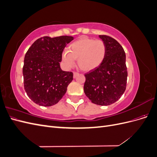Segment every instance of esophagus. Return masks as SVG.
Here are the masks:
<instances>
[{"label": "esophagus", "mask_w": 157, "mask_h": 157, "mask_svg": "<svg viewBox=\"0 0 157 157\" xmlns=\"http://www.w3.org/2000/svg\"><path fill=\"white\" fill-rule=\"evenodd\" d=\"M78 75V73H77V72H74V73H73V78H75L76 77H77Z\"/></svg>", "instance_id": "34e87169"}]
</instances>
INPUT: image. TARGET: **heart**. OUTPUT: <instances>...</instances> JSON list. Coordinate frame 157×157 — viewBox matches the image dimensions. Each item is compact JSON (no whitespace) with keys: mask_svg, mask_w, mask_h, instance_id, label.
<instances>
[{"mask_svg":"<svg viewBox=\"0 0 157 157\" xmlns=\"http://www.w3.org/2000/svg\"><path fill=\"white\" fill-rule=\"evenodd\" d=\"M107 47L101 40L82 36L73 42L62 54V61L67 69L73 67L75 59L79 68L85 72L97 69L105 58Z\"/></svg>","mask_w":157,"mask_h":157,"instance_id":"heart-1","label":"heart"}]
</instances>
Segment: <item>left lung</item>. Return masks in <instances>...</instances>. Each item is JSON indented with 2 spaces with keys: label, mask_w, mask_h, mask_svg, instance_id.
Segmentation results:
<instances>
[{
  "label": "left lung",
  "mask_w": 157,
  "mask_h": 157,
  "mask_svg": "<svg viewBox=\"0 0 157 157\" xmlns=\"http://www.w3.org/2000/svg\"><path fill=\"white\" fill-rule=\"evenodd\" d=\"M99 36L106 44V56L99 67L84 75V91L93 103L104 106L116 102L124 94L128 72L122 46L111 36Z\"/></svg>",
  "instance_id": "left-lung-1"
}]
</instances>
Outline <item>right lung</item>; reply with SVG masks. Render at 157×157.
Masks as SVG:
<instances>
[{
    "instance_id": "1",
    "label": "right lung",
    "mask_w": 157,
    "mask_h": 157,
    "mask_svg": "<svg viewBox=\"0 0 157 157\" xmlns=\"http://www.w3.org/2000/svg\"><path fill=\"white\" fill-rule=\"evenodd\" d=\"M71 36H43L34 42L24 58L23 84L27 96L39 105H55L67 92L73 73L63 71L59 62Z\"/></svg>"
}]
</instances>
